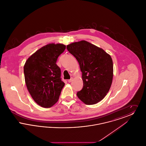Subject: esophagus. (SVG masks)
<instances>
[{"label": "esophagus", "instance_id": "34e87169", "mask_svg": "<svg viewBox=\"0 0 146 146\" xmlns=\"http://www.w3.org/2000/svg\"><path fill=\"white\" fill-rule=\"evenodd\" d=\"M73 78H71L70 79H69L68 80V83H70L71 82H72V80H73Z\"/></svg>", "mask_w": 146, "mask_h": 146}]
</instances>
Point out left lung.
I'll use <instances>...</instances> for the list:
<instances>
[{"label":"left lung","mask_w":146,"mask_h":146,"mask_svg":"<svg viewBox=\"0 0 146 146\" xmlns=\"http://www.w3.org/2000/svg\"><path fill=\"white\" fill-rule=\"evenodd\" d=\"M76 58L82 72L83 89L76 94L85 104H96L104 98L111 86L113 64L111 56L85 40L67 45Z\"/></svg>","instance_id":"obj_1"}]
</instances>
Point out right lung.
<instances>
[{
    "mask_svg": "<svg viewBox=\"0 0 146 146\" xmlns=\"http://www.w3.org/2000/svg\"><path fill=\"white\" fill-rule=\"evenodd\" d=\"M66 49L62 44H49L31 56L24 66L25 83L35 102L50 108L58 101L64 82L56 64L58 57Z\"/></svg>",
    "mask_w": 146,
    "mask_h": 146,
    "instance_id": "right-lung-1",
    "label": "right lung"
}]
</instances>
